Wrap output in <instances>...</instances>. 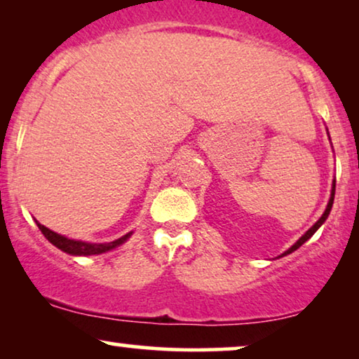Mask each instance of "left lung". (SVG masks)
I'll return each mask as SVG.
<instances>
[{
	"mask_svg": "<svg viewBox=\"0 0 359 359\" xmlns=\"http://www.w3.org/2000/svg\"><path fill=\"white\" fill-rule=\"evenodd\" d=\"M333 198H335V181H333V188H332V196H330V201H328V204H327V209H325V212H323V214H322V217H320V219H318V220H317V222H316V224H313V225H312V227H311V229H309V230H307V232H306V233H304V235H302V237H301V238H299V240H297V242L292 245V247H291V248H289V250H287V252H284V253L281 255V257H284V255H289V253H292V252H294V250H297L299 247H301V245H304V243H306V242H307V240H309V238H311V237H312V235L317 232V229H318V227H320V225H322L323 222H325V220H327V217H328V214H330V210H332V205H333Z\"/></svg>",
	"mask_w": 359,
	"mask_h": 359,
	"instance_id": "1",
	"label": "left lung"
}]
</instances>
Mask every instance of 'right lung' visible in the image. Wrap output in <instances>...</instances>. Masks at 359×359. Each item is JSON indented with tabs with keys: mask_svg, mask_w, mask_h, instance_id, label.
<instances>
[{
	"mask_svg": "<svg viewBox=\"0 0 359 359\" xmlns=\"http://www.w3.org/2000/svg\"><path fill=\"white\" fill-rule=\"evenodd\" d=\"M37 227L43 233V237H46L52 245H55L57 248H60L62 252L70 253V255H83V257L109 252V250L119 247L121 243H124L126 240L130 237V233H127L124 237L117 238L114 242H109V243H86V242H80V240H72V238L63 237V235H58L53 232V230L43 227V225L39 222H37Z\"/></svg>",
	"mask_w": 359,
	"mask_h": 359,
	"instance_id": "right-lung-1",
	"label": "right lung"
}]
</instances>
